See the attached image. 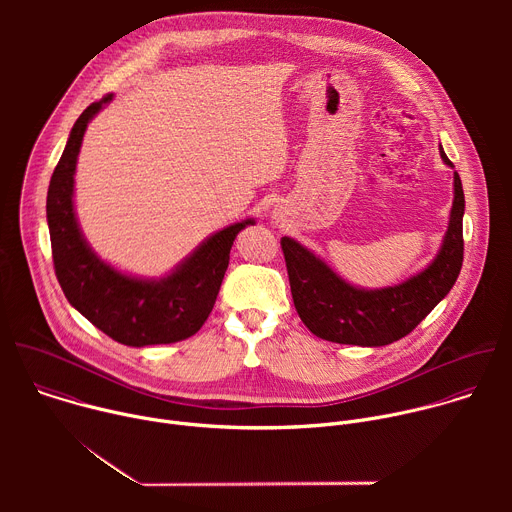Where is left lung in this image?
Masks as SVG:
<instances>
[{
	"instance_id": "obj_1",
	"label": "left lung",
	"mask_w": 512,
	"mask_h": 512,
	"mask_svg": "<svg viewBox=\"0 0 512 512\" xmlns=\"http://www.w3.org/2000/svg\"><path fill=\"white\" fill-rule=\"evenodd\" d=\"M440 156L448 160L442 143ZM464 190L454 172V200L440 251L401 283L367 289L340 277L322 257L291 237L281 239L291 298L312 334L354 346H385L407 336L454 287L464 259Z\"/></svg>"
}]
</instances>
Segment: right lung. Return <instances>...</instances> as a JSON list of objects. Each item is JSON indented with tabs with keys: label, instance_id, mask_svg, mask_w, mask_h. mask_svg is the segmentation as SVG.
I'll list each match as a JSON object with an SVG mask.
<instances>
[{
	"label": "right lung",
	"instance_id": "add662e5",
	"mask_svg": "<svg viewBox=\"0 0 512 512\" xmlns=\"http://www.w3.org/2000/svg\"><path fill=\"white\" fill-rule=\"evenodd\" d=\"M111 101L113 95H107L81 113L50 178L46 221L54 271L70 306L113 340L137 348L180 342L206 322L229 267L233 241L255 225V218L212 233L162 277L131 275L101 259L79 225L75 174L85 131Z\"/></svg>",
	"mask_w": 512,
	"mask_h": 512
}]
</instances>
